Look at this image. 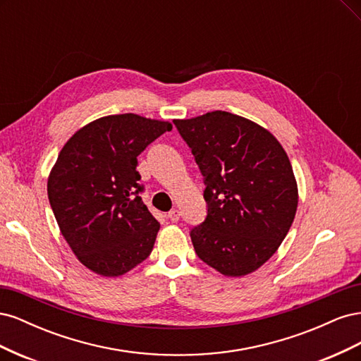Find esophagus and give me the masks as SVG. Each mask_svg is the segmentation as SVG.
I'll return each instance as SVG.
<instances>
[{
  "label": "esophagus",
  "mask_w": 361,
  "mask_h": 361,
  "mask_svg": "<svg viewBox=\"0 0 361 361\" xmlns=\"http://www.w3.org/2000/svg\"><path fill=\"white\" fill-rule=\"evenodd\" d=\"M179 218H180V211L176 209V207H174V209H171V211L169 212V220H170V221L176 223V221H179Z\"/></svg>",
  "instance_id": "esophagus-1"
}]
</instances>
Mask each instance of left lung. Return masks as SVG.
Returning a JSON list of instances; mask_svg holds the SVG:
<instances>
[{"label": "left lung", "instance_id": "1", "mask_svg": "<svg viewBox=\"0 0 361 361\" xmlns=\"http://www.w3.org/2000/svg\"><path fill=\"white\" fill-rule=\"evenodd\" d=\"M204 183L206 218L190 232L204 264L228 277L253 272L276 253L298 206L285 149L267 129L226 111L174 120Z\"/></svg>", "mask_w": 361, "mask_h": 361}]
</instances>
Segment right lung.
<instances>
[{"instance_id": "obj_1", "label": "right lung", "mask_w": 361, "mask_h": 361, "mask_svg": "<svg viewBox=\"0 0 361 361\" xmlns=\"http://www.w3.org/2000/svg\"><path fill=\"white\" fill-rule=\"evenodd\" d=\"M171 123L137 114L97 118L72 135L48 179V199L82 265L117 277L146 260L159 223L140 194L137 157Z\"/></svg>"}]
</instances>
